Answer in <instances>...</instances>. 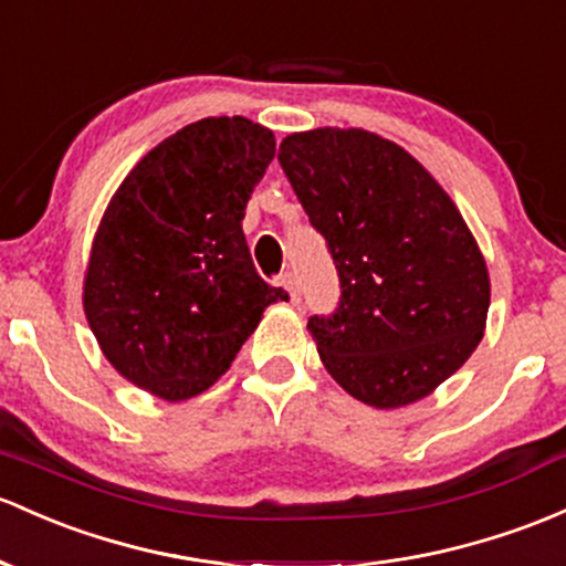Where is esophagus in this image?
<instances>
[{"instance_id": "34e87169", "label": "esophagus", "mask_w": 566, "mask_h": 566, "mask_svg": "<svg viewBox=\"0 0 566 566\" xmlns=\"http://www.w3.org/2000/svg\"><path fill=\"white\" fill-rule=\"evenodd\" d=\"M279 284H282L284 290H287L290 293V297H293V303H297L301 301V293H297V279H295V273H282V276H279Z\"/></svg>"}]
</instances>
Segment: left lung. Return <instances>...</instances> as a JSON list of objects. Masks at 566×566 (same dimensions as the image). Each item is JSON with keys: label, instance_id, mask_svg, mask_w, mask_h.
Returning <instances> with one entry per match:
<instances>
[{"label": "left lung", "instance_id": "obj_1", "mask_svg": "<svg viewBox=\"0 0 566 566\" xmlns=\"http://www.w3.org/2000/svg\"><path fill=\"white\" fill-rule=\"evenodd\" d=\"M279 164L340 276V306L312 316L322 365L387 411L432 395L486 331L492 282L451 196L411 153L365 128L290 134Z\"/></svg>", "mask_w": 566, "mask_h": 566}]
</instances>
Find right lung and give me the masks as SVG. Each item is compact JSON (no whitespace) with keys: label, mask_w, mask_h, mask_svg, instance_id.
<instances>
[{"label":"right lung","mask_w":566,"mask_h":566,"mask_svg":"<svg viewBox=\"0 0 566 566\" xmlns=\"http://www.w3.org/2000/svg\"><path fill=\"white\" fill-rule=\"evenodd\" d=\"M276 139L247 117H203L153 147L109 198L83 308L112 368L160 400L207 392L276 301L247 250V201Z\"/></svg>","instance_id":"right-lung-1"}]
</instances>
